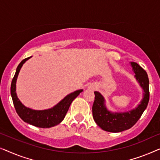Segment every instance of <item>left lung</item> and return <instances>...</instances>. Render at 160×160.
I'll return each instance as SVG.
<instances>
[{
  "label": "left lung",
  "mask_w": 160,
  "mask_h": 160,
  "mask_svg": "<svg viewBox=\"0 0 160 160\" xmlns=\"http://www.w3.org/2000/svg\"><path fill=\"white\" fill-rule=\"evenodd\" d=\"M135 78L143 89V98L139 104L130 111L125 112H112L107 109L105 99L99 92L95 91L92 112L96 124L105 131L120 132L130 129L137 122L147 109L149 100V81L147 72L136 62H130Z\"/></svg>",
  "instance_id": "8db88e82"
}]
</instances>
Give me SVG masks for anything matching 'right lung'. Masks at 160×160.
Returning a JSON list of instances; mask_svg holds the SVG:
<instances>
[{
    "instance_id": "obj_1",
    "label": "right lung",
    "mask_w": 160,
    "mask_h": 160,
    "mask_svg": "<svg viewBox=\"0 0 160 160\" xmlns=\"http://www.w3.org/2000/svg\"><path fill=\"white\" fill-rule=\"evenodd\" d=\"M32 57L24 58L20 64L18 65L16 73L13 77L12 85H11V95H12L13 105H14L16 112L24 122L28 124L34 125L35 127L47 128L56 126L62 122L68 111L69 107L73 100L79 95L83 90H78L74 91L63 98L57 105L51 109L44 110H34L30 108L26 107L20 100L18 98L16 93V83L19 75V71L23 64Z\"/></svg>"
}]
</instances>
